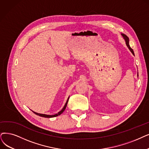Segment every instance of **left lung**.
Listing matches in <instances>:
<instances>
[{"mask_svg": "<svg viewBox=\"0 0 149 149\" xmlns=\"http://www.w3.org/2000/svg\"><path fill=\"white\" fill-rule=\"evenodd\" d=\"M121 35H122V36L123 37V39L125 40V41L126 45H127V47H128V49H130V51L131 52H132V54L134 56V51H133V50L132 49V48H131V47H130V45H129V38H128V37L127 36V35H126L125 34H124V33H121Z\"/></svg>", "mask_w": 149, "mask_h": 149, "instance_id": "1", "label": "left lung"}]
</instances>
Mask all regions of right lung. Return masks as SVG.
Returning a JSON list of instances; mask_svg holds the SVG:
<instances>
[{"label":"right lung","mask_w":149,"mask_h":149,"mask_svg":"<svg viewBox=\"0 0 149 149\" xmlns=\"http://www.w3.org/2000/svg\"><path fill=\"white\" fill-rule=\"evenodd\" d=\"M69 98H70V97L68 98V99H67V102H66V103H65V104L64 105V106H63V108L61 109V111H59L57 114H54V115H47V114H40V113H37V112H34V111H33V113H35V114L36 115H38V116H40V117H46V118H51V117H57V116H59V115H61L62 113L65 111V109H66V107H67V103H68V100H69Z\"/></svg>","instance_id":"1"}]
</instances>
